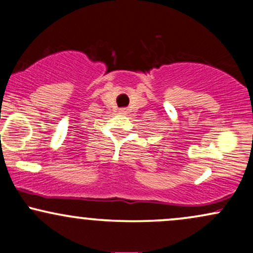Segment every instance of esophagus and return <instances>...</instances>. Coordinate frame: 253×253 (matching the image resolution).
<instances>
[{"instance_id": "34e87169", "label": "esophagus", "mask_w": 253, "mask_h": 253, "mask_svg": "<svg viewBox=\"0 0 253 253\" xmlns=\"http://www.w3.org/2000/svg\"><path fill=\"white\" fill-rule=\"evenodd\" d=\"M121 114L126 115V114H127V110H126V109H121Z\"/></svg>"}]
</instances>
